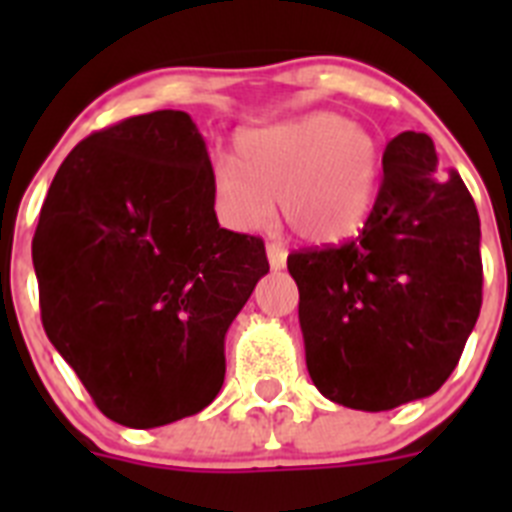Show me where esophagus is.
Returning a JSON list of instances; mask_svg holds the SVG:
<instances>
[{
  "mask_svg": "<svg viewBox=\"0 0 512 512\" xmlns=\"http://www.w3.org/2000/svg\"><path fill=\"white\" fill-rule=\"evenodd\" d=\"M266 256H269V266L274 271L284 269V266H287V248H284V243L271 241L269 246H266Z\"/></svg>",
  "mask_w": 512,
  "mask_h": 512,
  "instance_id": "34e87169",
  "label": "esophagus"
}]
</instances>
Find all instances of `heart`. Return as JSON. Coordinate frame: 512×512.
I'll list each match as a JSON object with an SVG mask.
<instances>
[{
  "mask_svg": "<svg viewBox=\"0 0 512 512\" xmlns=\"http://www.w3.org/2000/svg\"><path fill=\"white\" fill-rule=\"evenodd\" d=\"M379 140L361 122L312 112L238 135V164H212V197L235 230H261L277 212L305 241L338 243L361 230L379 187Z\"/></svg>",
  "mask_w": 512,
  "mask_h": 512,
  "instance_id": "heart-1",
  "label": "heart"
}]
</instances>
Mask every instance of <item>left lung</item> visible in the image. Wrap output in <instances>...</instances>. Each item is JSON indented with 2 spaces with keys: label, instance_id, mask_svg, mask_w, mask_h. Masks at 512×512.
I'll use <instances>...</instances> for the list:
<instances>
[{
  "label": "left lung",
  "instance_id": "1",
  "mask_svg": "<svg viewBox=\"0 0 512 512\" xmlns=\"http://www.w3.org/2000/svg\"><path fill=\"white\" fill-rule=\"evenodd\" d=\"M382 171L359 238L287 259L312 384L366 413L433 395L482 307V233L461 176L438 171L433 140L413 130L387 143Z\"/></svg>",
  "mask_w": 512,
  "mask_h": 512
}]
</instances>
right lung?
<instances>
[{"instance_id":"right-lung-1","label":"right lung","mask_w":512,"mask_h":512,"mask_svg":"<svg viewBox=\"0 0 512 512\" xmlns=\"http://www.w3.org/2000/svg\"><path fill=\"white\" fill-rule=\"evenodd\" d=\"M33 266L45 333L97 408L128 428L215 400L225 333L269 274L261 238L217 223L205 138L179 110L117 122L66 156Z\"/></svg>"}]
</instances>
